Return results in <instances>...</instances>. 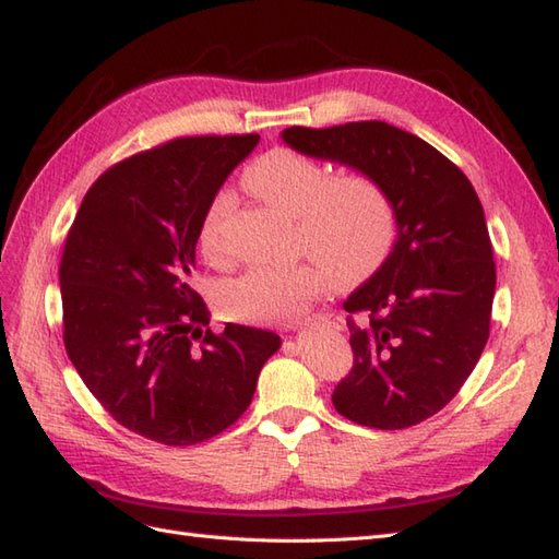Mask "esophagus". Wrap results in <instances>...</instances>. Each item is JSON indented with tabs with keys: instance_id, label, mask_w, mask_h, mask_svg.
I'll list each match as a JSON object with an SVG mask.
<instances>
[{
	"instance_id": "esophagus-1",
	"label": "esophagus",
	"mask_w": 559,
	"mask_h": 559,
	"mask_svg": "<svg viewBox=\"0 0 559 559\" xmlns=\"http://www.w3.org/2000/svg\"><path fill=\"white\" fill-rule=\"evenodd\" d=\"M305 326H329V329L341 331V329H343V319H341V317H335V314H326V317H319V319H309V321H305ZM300 329H302V323H300Z\"/></svg>"
}]
</instances>
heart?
I'll list each match as a JSON object with an SVG mask.
<instances>
[{"label":"heart","mask_w":559,"mask_h":559,"mask_svg":"<svg viewBox=\"0 0 559 559\" xmlns=\"http://www.w3.org/2000/svg\"><path fill=\"white\" fill-rule=\"evenodd\" d=\"M242 183L259 200L295 218L300 245L317 254L290 266H250L218 293L233 319L285 323L302 317L309 302L335 278H361L381 266L395 236V206L379 178L367 171L331 174L321 162L276 147L242 171ZM233 210L230 192L206 202L198 245L206 259L224 254V226Z\"/></svg>","instance_id":"1"}]
</instances>
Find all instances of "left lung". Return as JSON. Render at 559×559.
<instances>
[{
  "instance_id": "8db88e82",
  "label": "left lung",
  "mask_w": 559,
  "mask_h": 559,
  "mask_svg": "<svg viewBox=\"0 0 559 559\" xmlns=\"http://www.w3.org/2000/svg\"><path fill=\"white\" fill-rule=\"evenodd\" d=\"M283 140L379 178L395 206L391 254L343 302L355 361L333 407L381 431L433 417L469 379L490 331L496 262L474 186L426 140L383 121L290 126Z\"/></svg>"
}]
</instances>
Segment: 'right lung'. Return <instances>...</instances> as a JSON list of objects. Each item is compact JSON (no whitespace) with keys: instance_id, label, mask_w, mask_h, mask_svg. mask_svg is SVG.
<instances>
[{"instance_id":"1","label":"right lung","mask_w":559,"mask_h":559,"mask_svg":"<svg viewBox=\"0 0 559 559\" xmlns=\"http://www.w3.org/2000/svg\"><path fill=\"white\" fill-rule=\"evenodd\" d=\"M259 135L178 138L114 164L85 192L63 242V345L111 417L164 445L236 424L276 333L226 323L192 288L200 216Z\"/></svg>"}]
</instances>
